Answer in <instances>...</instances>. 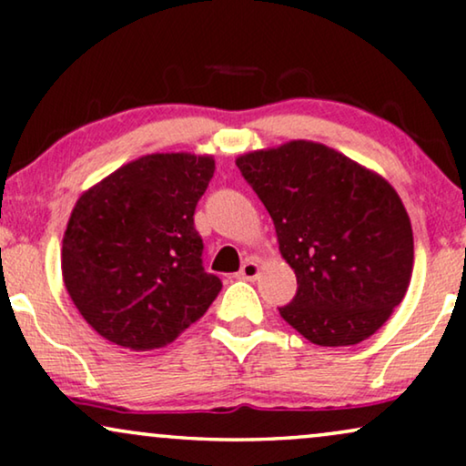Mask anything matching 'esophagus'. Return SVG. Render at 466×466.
Listing matches in <instances>:
<instances>
[{
    "label": "esophagus",
    "instance_id": "1",
    "mask_svg": "<svg viewBox=\"0 0 466 466\" xmlns=\"http://www.w3.org/2000/svg\"><path fill=\"white\" fill-rule=\"evenodd\" d=\"M259 275V264L253 262V259H247V262L240 266L238 270V279H245V281H256Z\"/></svg>",
    "mask_w": 466,
    "mask_h": 466
}]
</instances>
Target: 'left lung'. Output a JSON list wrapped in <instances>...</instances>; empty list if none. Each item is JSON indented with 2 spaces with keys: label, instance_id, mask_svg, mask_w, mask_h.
I'll list each match as a JSON object with an SVG mask.
<instances>
[{
  "label": "left lung",
  "instance_id": "8db88e82",
  "mask_svg": "<svg viewBox=\"0 0 466 466\" xmlns=\"http://www.w3.org/2000/svg\"><path fill=\"white\" fill-rule=\"evenodd\" d=\"M237 166L296 272L281 318L321 347L356 345L380 330L413 270L411 221L392 185L309 140L240 155Z\"/></svg>",
  "mask_w": 466,
  "mask_h": 466
}]
</instances>
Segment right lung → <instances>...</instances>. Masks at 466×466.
Segmentation results:
<instances>
[{
    "label": "right lung",
    "instance_id": "add662e5",
    "mask_svg": "<svg viewBox=\"0 0 466 466\" xmlns=\"http://www.w3.org/2000/svg\"><path fill=\"white\" fill-rule=\"evenodd\" d=\"M210 155L153 153L78 198L61 272L86 324L110 343L157 350L207 313L221 291L202 266L196 204L213 178Z\"/></svg>",
    "mask_w": 466,
    "mask_h": 466
}]
</instances>
